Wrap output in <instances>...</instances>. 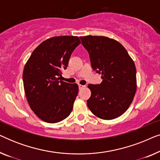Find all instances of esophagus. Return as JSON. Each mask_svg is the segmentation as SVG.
<instances>
[{"label": "esophagus", "instance_id": "34e87169", "mask_svg": "<svg viewBox=\"0 0 160 160\" xmlns=\"http://www.w3.org/2000/svg\"><path fill=\"white\" fill-rule=\"evenodd\" d=\"M78 88H79V89H82V88H84V87H85L84 85H82V84H78Z\"/></svg>", "mask_w": 160, "mask_h": 160}]
</instances>
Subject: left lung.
<instances>
[{
    "label": "left lung",
    "instance_id": "8db88e82",
    "mask_svg": "<svg viewBox=\"0 0 160 160\" xmlns=\"http://www.w3.org/2000/svg\"><path fill=\"white\" fill-rule=\"evenodd\" d=\"M88 52L91 66L101 74L100 84L88 85L91 97L87 103L96 117L110 120L128 110L136 92V69L123 46L105 36L80 37Z\"/></svg>",
    "mask_w": 160,
    "mask_h": 160
}]
</instances>
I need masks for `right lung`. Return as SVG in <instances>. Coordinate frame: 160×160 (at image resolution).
Listing matches in <instances>:
<instances>
[{
	"mask_svg": "<svg viewBox=\"0 0 160 160\" xmlns=\"http://www.w3.org/2000/svg\"><path fill=\"white\" fill-rule=\"evenodd\" d=\"M81 43L77 36H57L32 52L23 71V84L30 108L41 120L57 123L70 115L78 95L76 84L60 80L72 52Z\"/></svg>",
	"mask_w": 160,
	"mask_h": 160,
	"instance_id": "right-lung-1",
	"label": "right lung"
}]
</instances>
